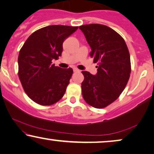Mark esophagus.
Listing matches in <instances>:
<instances>
[{
    "instance_id": "esophagus-1",
    "label": "esophagus",
    "mask_w": 154,
    "mask_h": 154,
    "mask_svg": "<svg viewBox=\"0 0 154 154\" xmlns=\"http://www.w3.org/2000/svg\"><path fill=\"white\" fill-rule=\"evenodd\" d=\"M73 71L75 72H80V70H79V69H77V68H74L73 69Z\"/></svg>"
}]
</instances>
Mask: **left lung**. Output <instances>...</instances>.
<instances>
[{
	"mask_svg": "<svg viewBox=\"0 0 154 154\" xmlns=\"http://www.w3.org/2000/svg\"><path fill=\"white\" fill-rule=\"evenodd\" d=\"M91 47L90 56L97 63V73L82 71V91L85 101L96 108H105L120 96L131 73L130 56L126 43L116 31L103 24L79 27Z\"/></svg>",
	"mask_w": 154,
	"mask_h": 154,
	"instance_id": "1",
	"label": "left lung"
}]
</instances>
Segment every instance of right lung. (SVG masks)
<instances>
[{
    "label": "right lung",
    "instance_id": "obj_1",
    "mask_svg": "<svg viewBox=\"0 0 154 154\" xmlns=\"http://www.w3.org/2000/svg\"><path fill=\"white\" fill-rule=\"evenodd\" d=\"M78 26L50 25L34 32L20 49L18 76L22 87L32 101L50 106L61 99L73 70L52 64L63 51V43Z\"/></svg>",
    "mask_w": 154,
    "mask_h": 154
}]
</instances>
